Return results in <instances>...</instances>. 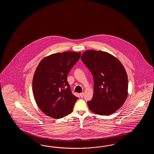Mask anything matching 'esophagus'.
Instances as JSON below:
<instances>
[{"mask_svg":"<svg viewBox=\"0 0 154 154\" xmlns=\"http://www.w3.org/2000/svg\"><path fill=\"white\" fill-rule=\"evenodd\" d=\"M84 92H82V93H80V97H84Z\"/></svg>","mask_w":154,"mask_h":154,"instance_id":"1","label":"esophagus"}]
</instances>
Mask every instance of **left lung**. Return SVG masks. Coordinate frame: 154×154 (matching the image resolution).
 Masks as SVG:
<instances>
[{
  "label": "left lung",
  "mask_w": 154,
  "mask_h": 154,
  "mask_svg": "<svg viewBox=\"0 0 154 154\" xmlns=\"http://www.w3.org/2000/svg\"><path fill=\"white\" fill-rule=\"evenodd\" d=\"M81 59L94 82V94L88 101L89 109L97 115H112L127 97L128 76L124 66L114 56L103 51L88 50Z\"/></svg>",
  "instance_id": "8db88e82"
}]
</instances>
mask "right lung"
<instances>
[{"label": "right lung", "mask_w": 154, "mask_h": 154, "mask_svg": "<svg viewBox=\"0 0 154 154\" xmlns=\"http://www.w3.org/2000/svg\"><path fill=\"white\" fill-rule=\"evenodd\" d=\"M80 55L67 51L47 57L39 63L33 78L32 91L45 115L61 118L72 111L78 97L72 95L67 75Z\"/></svg>", "instance_id": "right-lung-1"}]
</instances>
